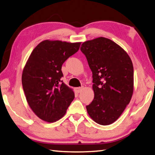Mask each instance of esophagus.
<instances>
[{
    "mask_svg": "<svg viewBox=\"0 0 155 155\" xmlns=\"http://www.w3.org/2000/svg\"><path fill=\"white\" fill-rule=\"evenodd\" d=\"M83 87H77V88H75V91H76V92H77V93H81V91L83 90Z\"/></svg>",
    "mask_w": 155,
    "mask_h": 155,
    "instance_id": "esophagus-1",
    "label": "esophagus"
}]
</instances>
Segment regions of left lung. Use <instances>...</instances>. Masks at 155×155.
I'll return each instance as SVG.
<instances>
[{
    "label": "left lung",
    "instance_id": "left-lung-1",
    "mask_svg": "<svg viewBox=\"0 0 155 155\" xmlns=\"http://www.w3.org/2000/svg\"><path fill=\"white\" fill-rule=\"evenodd\" d=\"M81 51L93 72L94 97L87 106L88 114L98 124H110L119 118L132 98V61L119 45L104 37L83 42Z\"/></svg>",
    "mask_w": 155,
    "mask_h": 155
}]
</instances>
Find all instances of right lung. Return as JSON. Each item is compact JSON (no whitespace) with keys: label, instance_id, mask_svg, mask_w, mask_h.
Returning a JSON list of instances; mask_svg holds the SVG:
<instances>
[{"label":"right lung","instance_id":"1","mask_svg":"<svg viewBox=\"0 0 155 155\" xmlns=\"http://www.w3.org/2000/svg\"><path fill=\"white\" fill-rule=\"evenodd\" d=\"M80 45L46 40L31 52L23 69L22 84L28 105L41 119L48 123L61 119L74 98V92L61 80V68Z\"/></svg>","mask_w":155,"mask_h":155}]
</instances>
